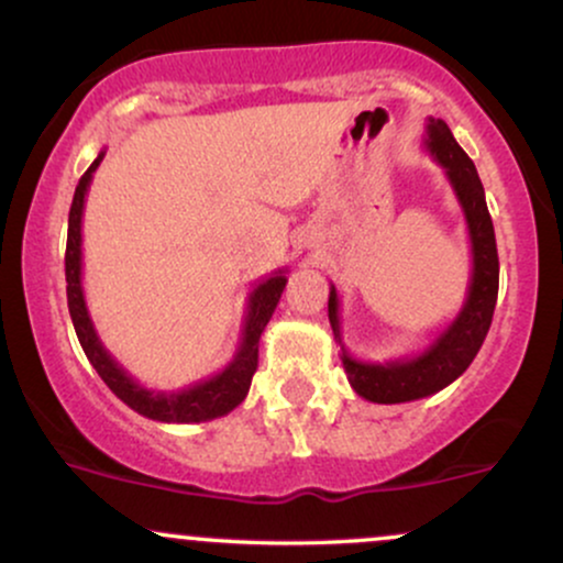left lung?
Listing matches in <instances>:
<instances>
[{
	"label": "left lung",
	"instance_id": "obj_1",
	"mask_svg": "<svg viewBox=\"0 0 563 563\" xmlns=\"http://www.w3.org/2000/svg\"><path fill=\"white\" fill-rule=\"evenodd\" d=\"M423 147L444 169V177H448L452 192L461 203L463 219H466L471 241V280L461 312L434 335V341L410 357L389 360V363H367V360H357L346 352L344 339H341L339 290L331 286L328 320H331L335 341L341 344V363H344L346 378L360 397L378 405H399L431 397V394L450 386L457 376H463L484 344L497 301L500 264H497L495 228L474 161L457 145L450 126L442 119L426 121Z\"/></svg>",
	"mask_w": 563,
	"mask_h": 563
}]
</instances>
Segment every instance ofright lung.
Here are the masks:
<instances>
[{"mask_svg":"<svg viewBox=\"0 0 563 563\" xmlns=\"http://www.w3.org/2000/svg\"><path fill=\"white\" fill-rule=\"evenodd\" d=\"M106 158V151L97 153L84 177L79 179L74 192V203H70L68 214V245H66V294H68V312L74 320L76 335H79V344L87 354V360L92 363L97 376L108 384L115 397L121 402L132 407L140 416L151 418V421L161 423H203L214 421V418L228 416L230 410H235L243 402L245 394H249L251 378L256 373V363H260V339L267 328L269 318H273L277 301H280L283 288H286L288 269H275L273 275H267L254 286L245 301V314H243V331H241V344H238L235 354L222 371L214 373L211 378L198 380V384L185 386L177 391H156L142 386L140 380H134L124 371V365L115 363V357L108 352L106 344L100 341V335L95 331V322L89 318L87 299H84V286H81V217H84V203H87V190L92 185V174L100 166V161Z\"/></svg>","mask_w":563,"mask_h":563,"instance_id":"right-lung-1","label":"right lung"}]
</instances>
